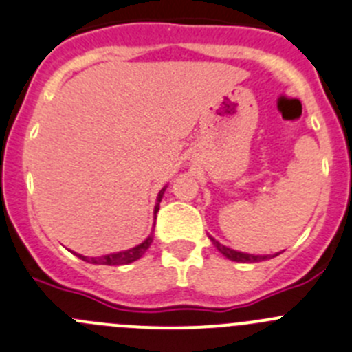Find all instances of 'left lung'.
I'll return each instance as SVG.
<instances>
[{"label": "left lung", "instance_id": "obj_1", "mask_svg": "<svg viewBox=\"0 0 352 352\" xmlns=\"http://www.w3.org/2000/svg\"><path fill=\"white\" fill-rule=\"evenodd\" d=\"M213 241V245L217 246V250L221 252L224 257H228L229 261H234V262H262L265 258H269V255H250V254H243V252H236L228 248V246L221 245V243L217 241V239L210 238Z\"/></svg>", "mask_w": 352, "mask_h": 352}]
</instances>
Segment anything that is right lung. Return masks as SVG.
<instances>
[{
  "mask_svg": "<svg viewBox=\"0 0 352 352\" xmlns=\"http://www.w3.org/2000/svg\"><path fill=\"white\" fill-rule=\"evenodd\" d=\"M163 192H165V189H161L160 195H157V203H156V208H154V213H157V210H160V201H161V198H163ZM151 243H153V236H149V238H147L144 243H140L139 246H135V248H130V250H126V252H118V254L104 255V257H97V258H88V257H83V255H78V257L83 258V261H87V262H90V264H102V265L130 264V262L137 261V258H140L144 254H146V250L151 246Z\"/></svg>",
  "mask_w": 352,
  "mask_h": 352,
  "instance_id": "right-lung-1",
  "label": "right lung"
}]
</instances>
